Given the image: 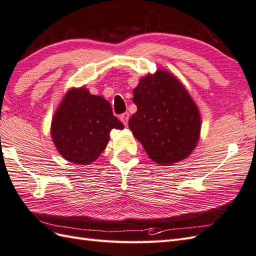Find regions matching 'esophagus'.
<instances>
[{
  "instance_id": "esophagus-1",
  "label": "esophagus",
  "mask_w": 256,
  "mask_h": 256,
  "mask_svg": "<svg viewBox=\"0 0 256 256\" xmlns=\"http://www.w3.org/2000/svg\"><path fill=\"white\" fill-rule=\"evenodd\" d=\"M128 118H130V114L128 112H124V113L121 114V116H120V120H121L122 123L125 125V126H128Z\"/></svg>"
}]
</instances>
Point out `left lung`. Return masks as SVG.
Returning a JSON list of instances; mask_svg holds the SVG:
<instances>
[{"instance_id": "1", "label": "left lung", "mask_w": 256, "mask_h": 256, "mask_svg": "<svg viewBox=\"0 0 256 256\" xmlns=\"http://www.w3.org/2000/svg\"><path fill=\"white\" fill-rule=\"evenodd\" d=\"M133 94L138 111L128 128L150 158L160 165L186 158L198 142L200 114L184 86L158 70L140 79Z\"/></svg>"}]
</instances>
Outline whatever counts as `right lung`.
Segmentation results:
<instances>
[{
	"label": "right lung",
	"mask_w": 256,
	"mask_h": 256,
	"mask_svg": "<svg viewBox=\"0 0 256 256\" xmlns=\"http://www.w3.org/2000/svg\"><path fill=\"white\" fill-rule=\"evenodd\" d=\"M123 128L108 100L84 88L72 89L54 116L52 138L67 160L88 165L104 150L111 130Z\"/></svg>",
	"instance_id": "add662e5"
}]
</instances>
